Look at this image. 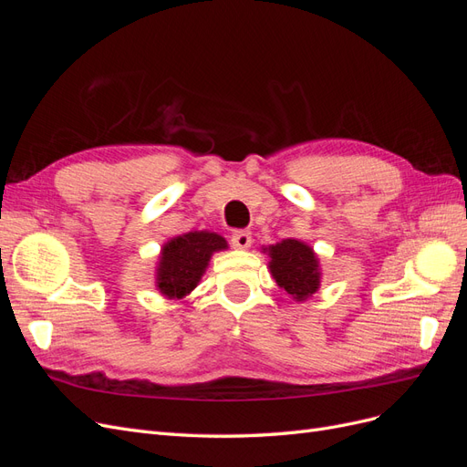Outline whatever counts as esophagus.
I'll list each match as a JSON object with an SVG mask.
<instances>
[{"instance_id":"1","label":"esophagus","mask_w":467,"mask_h":467,"mask_svg":"<svg viewBox=\"0 0 467 467\" xmlns=\"http://www.w3.org/2000/svg\"><path fill=\"white\" fill-rule=\"evenodd\" d=\"M232 245L237 247V249L251 247V232H247V230H235L232 234Z\"/></svg>"}]
</instances>
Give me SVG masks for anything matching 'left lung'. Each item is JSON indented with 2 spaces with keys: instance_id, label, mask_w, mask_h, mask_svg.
Returning <instances> with one entry per match:
<instances>
[{
  "instance_id": "8db88e82",
  "label": "left lung",
  "mask_w": 467,
  "mask_h": 467,
  "mask_svg": "<svg viewBox=\"0 0 467 467\" xmlns=\"http://www.w3.org/2000/svg\"><path fill=\"white\" fill-rule=\"evenodd\" d=\"M271 257V275L276 285L286 290L296 302H304L319 288V261L314 249L298 239H282L266 247Z\"/></svg>"
}]
</instances>
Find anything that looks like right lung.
<instances>
[{
    "label": "right lung",
    "instance_id": "add662e5",
    "mask_svg": "<svg viewBox=\"0 0 467 467\" xmlns=\"http://www.w3.org/2000/svg\"><path fill=\"white\" fill-rule=\"evenodd\" d=\"M228 249L225 239L214 232H189L163 245L155 286L169 300H181L199 285L210 257Z\"/></svg>",
    "mask_w": 467,
    "mask_h": 467
}]
</instances>
